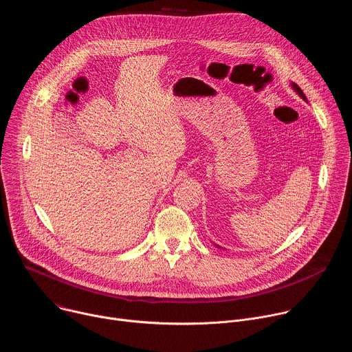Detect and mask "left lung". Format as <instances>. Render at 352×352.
I'll use <instances>...</instances> for the list:
<instances>
[{
	"mask_svg": "<svg viewBox=\"0 0 352 352\" xmlns=\"http://www.w3.org/2000/svg\"><path fill=\"white\" fill-rule=\"evenodd\" d=\"M292 87H294V90L300 96V97H302L304 100H307V97H305V94H304V91L302 90H300V87L298 86V85H295V83H292Z\"/></svg>",
	"mask_w": 352,
	"mask_h": 352,
	"instance_id": "left-lung-1",
	"label": "left lung"
}]
</instances>
